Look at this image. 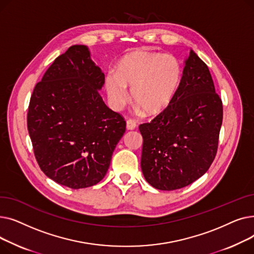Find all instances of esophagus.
Masks as SVG:
<instances>
[{
  "mask_svg": "<svg viewBox=\"0 0 254 254\" xmlns=\"http://www.w3.org/2000/svg\"><path fill=\"white\" fill-rule=\"evenodd\" d=\"M136 122L135 120H132V119H128V120H127V129H134L135 127H136Z\"/></svg>",
  "mask_w": 254,
  "mask_h": 254,
  "instance_id": "34e87169",
  "label": "esophagus"
}]
</instances>
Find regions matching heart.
Instances as JSON below:
<instances>
[{
    "instance_id": "1",
    "label": "heart",
    "mask_w": 254,
    "mask_h": 254,
    "mask_svg": "<svg viewBox=\"0 0 254 254\" xmlns=\"http://www.w3.org/2000/svg\"><path fill=\"white\" fill-rule=\"evenodd\" d=\"M181 66L171 55L137 50L117 64L116 73L106 78V91L112 108L122 110L131 98L137 109L147 115L162 113L174 99L181 83Z\"/></svg>"
}]
</instances>
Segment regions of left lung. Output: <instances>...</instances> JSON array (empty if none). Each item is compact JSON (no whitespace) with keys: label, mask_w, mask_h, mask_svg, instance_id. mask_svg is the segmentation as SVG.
<instances>
[{"label":"left lung","mask_w":254,"mask_h":254,"mask_svg":"<svg viewBox=\"0 0 254 254\" xmlns=\"http://www.w3.org/2000/svg\"><path fill=\"white\" fill-rule=\"evenodd\" d=\"M221 125L222 102L210 71L190 49L174 99L139 127L146 181L159 190H175L202 177L215 158Z\"/></svg>","instance_id":"left-lung-1"}]
</instances>
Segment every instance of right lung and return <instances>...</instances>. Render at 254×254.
<instances>
[{"label": "right lung", "mask_w": 254, "mask_h": 254, "mask_svg": "<svg viewBox=\"0 0 254 254\" xmlns=\"http://www.w3.org/2000/svg\"><path fill=\"white\" fill-rule=\"evenodd\" d=\"M104 83L88 47L73 45L34 88L28 112L34 153L44 174L66 188L99 183L126 131L125 119L100 96Z\"/></svg>", "instance_id": "right-lung-1"}]
</instances>
